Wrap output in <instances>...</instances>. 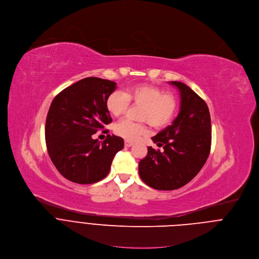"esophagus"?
I'll return each instance as SVG.
<instances>
[{
    "label": "esophagus",
    "mask_w": 259,
    "mask_h": 259,
    "mask_svg": "<svg viewBox=\"0 0 259 259\" xmlns=\"http://www.w3.org/2000/svg\"><path fill=\"white\" fill-rule=\"evenodd\" d=\"M124 145H125V147H131V146L133 145V142H131V141H128V140H126V141L124 142Z\"/></svg>",
    "instance_id": "34e87169"
}]
</instances>
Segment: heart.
I'll return each instance as SVG.
<instances>
[{
  "mask_svg": "<svg viewBox=\"0 0 259 259\" xmlns=\"http://www.w3.org/2000/svg\"><path fill=\"white\" fill-rule=\"evenodd\" d=\"M130 103L142 106L139 119L148 122L154 128L167 126L178 110V99L174 94L146 83L130 87L123 93H111L106 100V108L111 115L119 117L127 111ZM114 131L128 141H135L145 135L148 129L144 123H134L125 119L116 124Z\"/></svg>",
  "mask_w": 259,
  "mask_h": 259,
  "instance_id": "heart-1",
  "label": "heart"
}]
</instances>
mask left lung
Returning <instances> with one entry per match:
<instances>
[{"label": "left lung", "mask_w": 259, "mask_h": 259, "mask_svg": "<svg viewBox=\"0 0 259 259\" xmlns=\"http://www.w3.org/2000/svg\"><path fill=\"white\" fill-rule=\"evenodd\" d=\"M179 89L181 110L170 126L158 132L152 141L163 150L151 146L139 162L141 180L159 191L180 189L202 169L210 154L212 126L206 102L181 81H169Z\"/></svg>", "instance_id": "8db88e82"}]
</instances>
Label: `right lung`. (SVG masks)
<instances>
[{
	"instance_id": "right-lung-1",
	"label": "right lung",
	"mask_w": 259,
	"mask_h": 259,
	"mask_svg": "<svg viewBox=\"0 0 259 259\" xmlns=\"http://www.w3.org/2000/svg\"><path fill=\"white\" fill-rule=\"evenodd\" d=\"M115 90L114 81L85 77L61 91L50 105L45 124L47 151L56 169L70 182L102 181L124 147V140L115 135H107L102 143L93 138L112 122L106 100Z\"/></svg>"
}]
</instances>
